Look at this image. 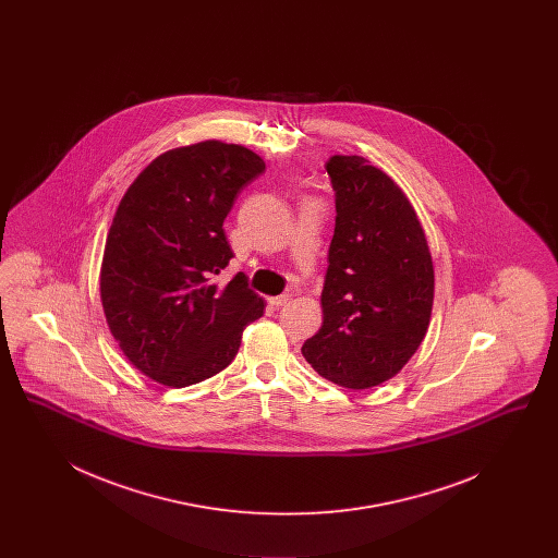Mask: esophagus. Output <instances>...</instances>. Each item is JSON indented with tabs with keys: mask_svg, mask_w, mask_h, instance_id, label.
<instances>
[{
	"mask_svg": "<svg viewBox=\"0 0 558 558\" xmlns=\"http://www.w3.org/2000/svg\"><path fill=\"white\" fill-rule=\"evenodd\" d=\"M289 299H291L289 294H280V296H269L267 301H269V305H271V307H282V305H287V303H289Z\"/></svg>",
	"mask_w": 558,
	"mask_h": 558,
	"instance_id": "34e87169",
	"label": "esophagus"
}]
</instances>
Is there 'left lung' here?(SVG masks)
Here are the masks:
<instances>
[{
	"instance_id": "1",
	"label": "left lung",
	"mask_w": 558,
	"mask_h": 558,
	"mask_svg": "<svg viewBox=\"0 0 558 558\" xmlns=\"http://www.w3.org/2000/svg\"><path fill=\"white\" fill-rule=\"evenodd\" d=\"M326 171L337 217L324 322L301 351L335 385L371 389L393 378L425 339L433 259L414 207L387 173L355 155L330 157Z\"/></svg>"
}]
</instances>
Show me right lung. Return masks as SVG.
Returning <instances> with one entry per match:
<instances>
[{"instance_id":"right-lung-1","label":"right lung","mask_w":558,"mask_h":558,"mask_svg":"<svg viewBox=\"0 0 558 558\" xmlns=\"http://www.w3.org/2000/svg\"><path fill=\"white\" fill-rule=\"evenodd\" d=\"M266 171L253 150L219 140L173 148L128 187L108 230L100 296L125 357L153 380L187 387L223 371L242 330L264 316L244 274L213 278L234 257L223 219Z\"/></svg>"}]
</instances>
